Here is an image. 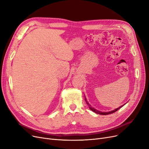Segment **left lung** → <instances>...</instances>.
Masks as SVG:
<instances>
[{
  "label": "left lung",
  "mask_w": 149,
  "mask_h": 149,
  "mask_svg": "<svg viewBox=\"0 0 149 149\" xmlns=\"http://www.w3.org/2000/svg\"><path fill=\"white\" fill-rule=\"evenodd\" d=\"M85 101H86V104L88 105V107H89V109H91V110L93 111V112H94V113H97V114H100V115H107V114H112V113H115L116 111H117L118 110V109H119L121 107H122L124 105H125V104H124L123 105L119 107L118 108H116L115 109H114V110L111 111H108V112H102V111H99V110H97V109H96L94 108L93 107H92L91 106V105L89 104V103H88V102L87 101V99H86V98L85 95Z\"/></svg>",
  "instance_id": "left-lung-1"
}]
</instances>
